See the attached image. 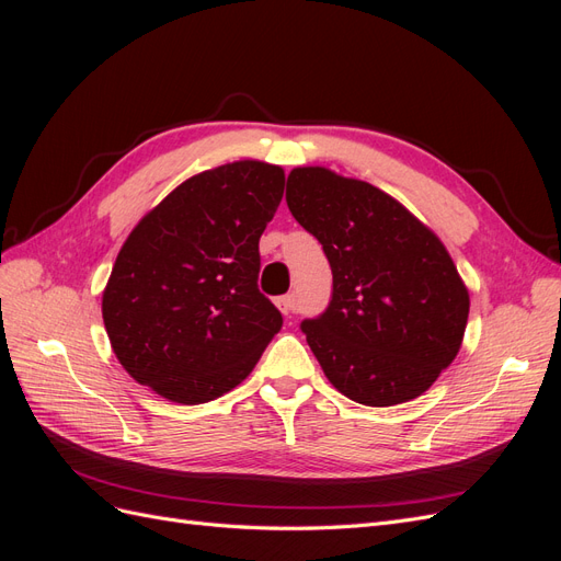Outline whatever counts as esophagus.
Masks as SVG:
<instances>
[{"label": "esophagus", "instance_id": "esophagus-1", "mask_svg": "<svg viewBox=\"0 0 561 561\" xmlns=\"http://www.w3.org/2000/svg\"><path fill=\"white\" fill-rule=\"evenodd\" d=\"M276 304H278V309H280L285 316H290V313H295L297 299H295V295H283V297L276 299Z\"/></svg>", "mask_w": 561, "mask_h": 561}]
</instances>
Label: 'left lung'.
<instances>
[{"mask_svg": "<svg viewBox=\"0 0 561 561\" xmlns=\"http://www.w3.org/2000/svg\"><path fill=\"white\" fill-rule=\"evenodd\" d=\"M287 208L332 268L328 311L301 330L330 383L367 407L414 400L463 342L470 297L435 231L375 184L301 165Z\"/></svg>", "mask_w": 561, "mask_h": 561, "instance_id": "left-lung-1", "label": "left lung"}]
</instances>
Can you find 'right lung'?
Returning a JSON list of instances; mask_svg holds the SVG:
<instances>
[{
	"label": "right lung",
	"mask_w": 561,
	"mask_h": 561,
	"mask_svg": "<svg viewBox=\"0 0 561 561\" xmlns=\"http://www.w3.org/2000/svg\"><path fill=\"white\" fill-rule=\"evenodd\" d=\"M283 186L280 165L225 163L184 180L135 225L103 293L112 351L135 381L201 404L257 365L283 325L257 290L260 236Z\"/></svg>",
	"instance_id": "right-lung-1"
}]
</instances>
